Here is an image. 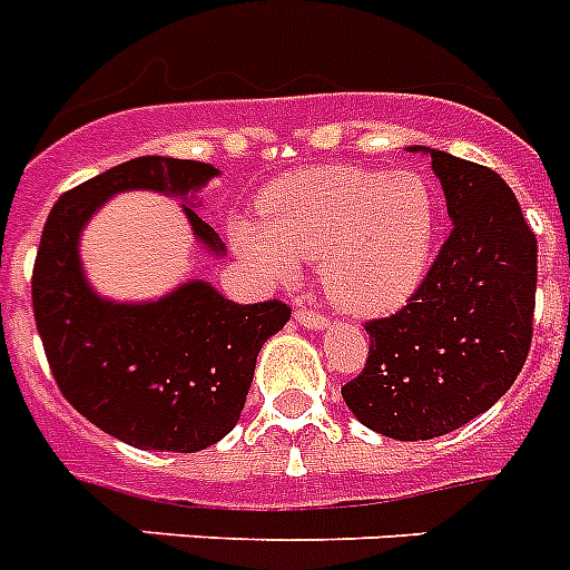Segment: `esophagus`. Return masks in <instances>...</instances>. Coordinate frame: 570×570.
I'll list each match as a JSON object with an SVG mask.
<instances>
[{"instance_id":"esophagus-1","label":"esophagus","mask_w":570,"mask_h":570,"mask_svg":"<svg viewBox=\"0 0 570 570\" xmlns=\"http://www.w3.org/2000/svg\"><path fill=\"white\" fill-rule=\"evenodd\" d=\"M294 320L299 325H305V328H325V325H328V317L314 308H296Z\"/></svg>"}]
</instances>
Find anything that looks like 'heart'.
I'll list each match as a JSON object with an SVG mask.
<instances>
[{
	"label": "heart",
	"mask_w": 570,
	"mask_h": 570,
	"mask_svg": "<svg viewBox=\"0 0 570 570\" xmlns=\"http://www.w3.org/2000/svg\"><path fill=\"white\" fill-rule=\"evenodd\" d=\"M262 227L238 222L236 245L265 274L288 279L296 262H320L334 305L383 314L424 279L438 230V193L421 173L317 167L265 189Z\"/></svg>",
	"instance_id": "obj_1"
}]
</instances>
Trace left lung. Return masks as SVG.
<instances>
[{
	"mask_svg": "<svg viewBox=\"0 0 570 570\" xmlns=\"http://www.w3.org/2000/svg\"><path fill=\"white\" fill-rule=\"evenodd\" d=\"M452 233L401 311L366 323L368 357L343 386L360 424L430 441L513 386L533 340L537 233L490 167L426 149Z\"/></svg>",
	"mask_w": 570,
	"mask_h": 570,
	"instance_id": "left-lung-1",
	"label": "left lung"
}]
</instances>
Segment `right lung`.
Here are the masks:
<instances>
[{
  "instance_id": "right-lung-1",
  "label": "right lung",
  "mask_w": 570,
  "mask_h": 570,
  "mask_svg": "<svg viewBox=\"0 0 570 570\" xmlns=\"http://www.w3.org/2000/svg\"><path fill=\"white\" fill-rule=\"evenodd\" d=\"M213 175L210 164L158 155L106 169L62 193L33 259V320L62 397L138 450L196 452L222 441L245 410L256 354L291 308L282 299L230 303L207 282H187L160 303H104L82 279L77 238L115 193L187 196ZM184 210L204 245L222 250L218 233Z\"/></svg>"
}]
</instances>
